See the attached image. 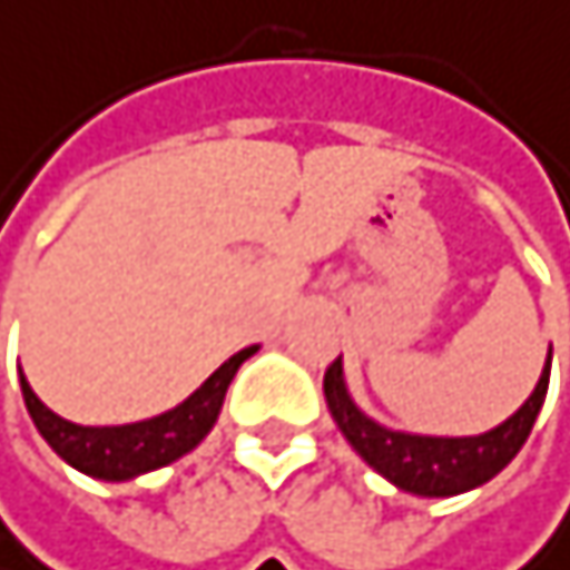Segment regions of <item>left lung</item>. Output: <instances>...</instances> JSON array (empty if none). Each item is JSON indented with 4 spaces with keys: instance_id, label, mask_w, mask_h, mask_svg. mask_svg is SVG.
Returning <instances> with one entry per match:
<instances>
[{
    "instance_id": "1",
    "label": "left lung",
    "mask_w": 570,
    "mask_h": 570,
    "mask_svg": "<svg viewBox=\"0 0 570 570\" xmlns=\"http://www.w3.org/2000/svg\"><path fill=\"white\" fill-rule=\"evenodd\" d=\"M551 382V351L544 372L527 399L507 422L480 435H419L382 425L368 412H361L344 382V361L337 357L324 375V399L331 419L351 450L368 463L379 476L415 497H456L490 483L531 435Z\"/></svg>"
}]
</instances>
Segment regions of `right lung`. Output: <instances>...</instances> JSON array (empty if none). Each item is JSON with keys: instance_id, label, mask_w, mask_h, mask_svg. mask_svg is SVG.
Masks as SVG:
<instances>
[{"instance_id": "right-lung-1", "label": "right lung", "mask_w": 570, "mask_h": 570, "mask_svg": "<svg viewBox=\"0 0 570 570\" xmlns=\"http://www.w3.org/2000/svg\"><path fill=\"white\" fill-rule=\"evenodd\" d=\"M256 351H259L256 344L243 347L239 354L223 361L185 402H178L175 409L161 415L128 422V425H77L70 419H60L53 409L39 402L22 372H19V385H22V399H26V412L32 425L50 442V450L63 463L104 483H128V480H138L141 473H151L181 460L213 432L223 412L229 382L236 379L239 364L253 357Z\"/></svg>"}]
</instances>
